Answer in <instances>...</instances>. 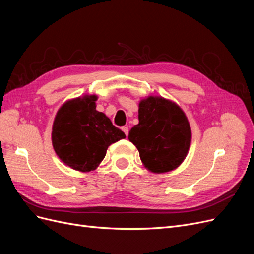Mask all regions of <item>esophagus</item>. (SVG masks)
Returning a JSON list of instances; mask_svg holds the SVG:
<instances>
[{
	"mask_svg": "<svg viewBox=\"0 0 254 254\" xmlns=\"http://www.w3.org/2000/svg\"><path fill=\"white\" fill-rule=\"evenodd\" d=\"M122 130H123V131H124V133L128 136V133H129V129H128V127H126V126L122 127Z\"/></svg>",
	"mask_w": 254,
	"mask_h": 254,
	"instance_id": "esophagus-1",
	"label": "esophagus"
}]
</instances>
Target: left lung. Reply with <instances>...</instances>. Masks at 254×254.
<instances>
[{"label": "left lung", "mask_w": 254, "mask_h": 254, "mask_svg": "<svg viewBox=\"0 0 254 254\" xmlns=\"http://www.w3.org/2000/svg\"><path fill=\"white\" fill-rule=\"evenodd\" d=\"M190 127L183 111L162 97H148L140 103L139 124L128 139L139 150L144 165L153 173L178 167L190 144Z\"/></svg>", "instance_id": "obj_1"}]
</instances>
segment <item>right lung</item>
I'll list each match as a JSON object with an SVG mask.
<instances>
[{"label": "right lung", "instance_id": "1", "mask_svg": "<svg viewBox=\"0 0 254 254\" xmlns=\"http://www.w3.org/2000/svg\"><path fill=\"white\" fill-rule=\"evenodd\" d=\"M96 96L65 103L53 125L52 142L57 156L79 172L93 171L106 156L108 146L125 139L121 129L96 110Z\"/></svg>", "mask_w": 254, "mask_h": 254}]
</instances>
